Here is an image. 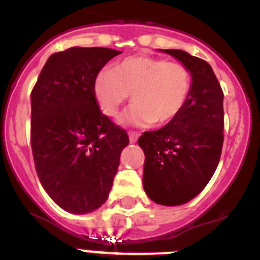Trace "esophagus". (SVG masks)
<instances>
[{
    "label": "esophagus",
    "instance_id": "esophagus-1",
    "mask_svg": "<svg viewBox=\"0 0 260 260\" xmlns=\"http://www.w3.org/2000/svg\"><path fill=\"white\" fill-rule=\"evenodd\" d=\"M138 133H134V132H130L128 133V139H130V143H135V142L138 141Z\"/></svg>",
    "mask_w": 260,
    "mask_h": 260
}]
</instances>
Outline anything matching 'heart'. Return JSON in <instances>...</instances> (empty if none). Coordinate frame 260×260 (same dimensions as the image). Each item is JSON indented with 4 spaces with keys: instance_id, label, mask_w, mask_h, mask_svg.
<instances>
[{
    "instance_id": "b5f03b06",
    "label": "heart",
    "mask_w": 260,
    "mask_h": 260,
    "mask_svg": "<svg viewBox=\"0 0 260 260\" xmlns=\"http://www.w3.org/2000/svg\"><path fill=\"white\" fill-rule=\"evenodd\" d=\"M191 91V74L180 62L157 57H127L112 70L100 71L93 82L99 108L108 117H116L130 98L133 105L125 119L138 126L167 125L187 103Z\"/></svg>"
}]
</instances>
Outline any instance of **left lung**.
Here are the masks:
<instances>
[{"label":"left lung","instance_id":"8db88e82","mask_svg":"<svg viewBox=\"0 0 260 260\" xmlns=\"http://www.w3.org/2000/svg\"><path fill=\"white\" fill-rule=\"evenodd\" d=\"M191 74V91L181 113L138 139L144 160L143 187L162 206H180L206 187L219 165L224 142L221 86L204 59L178 49H165Z\"/></svg>","mask_w":260,"mask_h":260}]
</instances>
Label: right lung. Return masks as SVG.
<instances>
[{"instance_id": "obj_1", "label": "right lung", "mask_w": 260, "mask_h": 260, "mask_svg": "<svg viewBox=\"0 0 260 260\" xmlns=\"http://www.w3.org/2000/svg\"><path fill=\"white\" fill-rule=\"evenodd\" d=\"M119 50L69 48L48 58L31 92V147L36 173L62 210L87 213L108 199L128 144L125 128L99 109L98 74Z\"/></svg>"}]
</instances>
